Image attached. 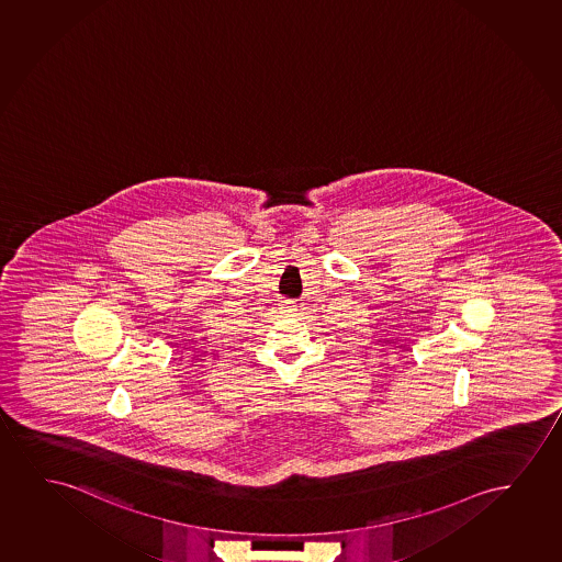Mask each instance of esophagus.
I'll return each instance as SVG.
<instances>
[{
  "mask_svg": "<svg viewBox=\"0 0 562 562\" xmlns=\"http://www.w3.org/2000/svg\"><path fill=\"white\" fill-rule=\"evenodd\" d=\"M282 308H284V311H282V314H292L293 311H295L293 306H282Z\"/></svg>",
  "mask_w": 562,
  "mask_h": 562,
  "instance_id": "34e87169",
  "label": "esophagus"
}]
</instances>
